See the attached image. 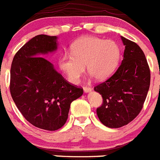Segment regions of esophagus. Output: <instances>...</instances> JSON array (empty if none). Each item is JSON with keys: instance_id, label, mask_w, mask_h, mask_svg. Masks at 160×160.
<instances>
[{"instance_id": "1", "label": "esophagus", "mask_w": 160, "mask_h": 160, "mask_svg": "<svg viewBox=\"0 0 160 160\" xmlns=\"http://www.w3.org/2000/svg\"><path fill=\"white\" fill-rule=\"evenodd\" d=\"M83 90H84V91H85L86 93H87V92H90L92 89H91V87H83Z\"/></svg>"}]
</instances>
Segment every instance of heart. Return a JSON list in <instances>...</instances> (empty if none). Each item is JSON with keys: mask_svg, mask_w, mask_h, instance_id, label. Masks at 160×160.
Listing matches in <instances>:
<instances>
[{"mask_svg": "<svg viewBox=\"0 0 160 160\" xmlns=\"http://www.w3.org/2000/svg\"><path fill=\"white\" fill-rule=\"evenodd\" d=\"M120 57L121 49L117 42L87 36L72 44L70 55L60 57L58 65L68 81L76 84L84 73L85 66L97 80L108 78L117 67Z\"/></svg>", "mask_w": 160, "mask_h": 160, "instance_id": "obj_1", "label": "heart"}]
</instances>
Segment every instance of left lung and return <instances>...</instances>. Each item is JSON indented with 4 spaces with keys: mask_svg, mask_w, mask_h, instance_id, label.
Returning <instances> with one entry per match:
<instances>
[{
    "mask_svg": "<svg viewBox=\"0 0 160 160\" xmlns=\"http://www.w3.org/2000/svg\"><path fill=\"white\" fill-rule=\"evenodd\" d=\"M121 39L125 48L119 68L94 88L103 98L97 115L109 128H120L136 118L142 109L151 82V71L141 48L123 36Z\"/></svg>",
    "mask_w": 160,
    "mask_h": 160,
    "instance_id": "obj_1",
    "label": "left lung"
}]
</instances>
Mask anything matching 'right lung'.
Listing matches in <instances>:
<instances>
[{
	"label": "right lung",
	"instance_id": "1",
	"mask_svg": "<svg viewBox=\"0 0 160 160\" xmlns=\"http://www.w3.org/2000/svg\"><path fill=\"white\" fill-rule=\"evenodd\" d=\"M57 36L39 35L16 52L10 69L9 90L15 104L31 125L54 131L65 124L71 103L83 94L66 81L42 54L55 51Z\"/></svg>",
	"mask_w": 160,
	"mask_h": 160
}]
</instances>
